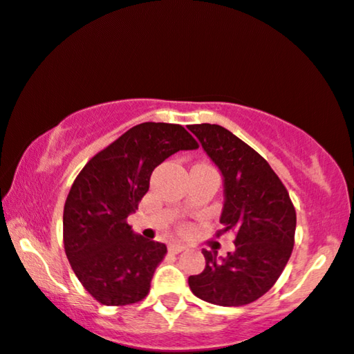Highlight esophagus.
<instances>
[{
    "mask_svg": "<svg viewBox=\"0 0 354 354\" xmlns=\"http://www.w3.org/2000/svg\"><path fill=\"white\" fill-rule=\"evenodd\" d=\"M168 250L171 254H180V252H183V250H186V245H183V244H169L168 245Z\"/></svg>",
    "mask_w": 354,
    "mask_h": 354,
    "instance_id": "1",
    "label": "esophagus"
}]
</instances>
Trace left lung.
Masks as SVG:
<instances>
[{
    "instance_id": "left-lung-1",
    "label": "left lung",
    "mask_w": 354,
    "mask_h": 354,
    "mask_svg": "<svg viewBox=\"0 0 354 354\" xmlns=\"http://www.w3.org/2000/svg\"><path fill=\"white\" fill-rule=\"evenodd\" d=\"M224 176L223 229L236 249L225 259L203 250L206 267L188 279L198 299L221 306L252 304L279 280L295 244L297 214L287 188L254 148L221 125H189Z\"/></svg>"
}]
</instances>
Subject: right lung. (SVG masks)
Wrapping results in <instances>:
<instances>
[{"label":"right lung","mask_w":354,"mask_h":354,"mask_svg":"<svg viewBox=\"0 0 354 354\" xmlns=\"http://www.w3.org/2000/svg\"><path fill=\"white\" fill-rule=\"evenodd\" d=\"M199 145L185 127L145 122L97 153L64 204V249L82 287L102 305L123 306L150 292L166 245L131 231L127 218L150 188L156 166Z\"/></svg>","instance_id":"1"}]
</instances>
